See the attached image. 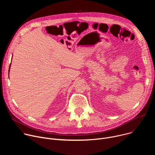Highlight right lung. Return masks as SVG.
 Segmentation results:
<instances>
[{"label": "right lung", "mask_w": 155, "mask_h": 155, "mask_svg": "<svg viewBox=\"0 0 155 155\" xmlns=\"http://www.w3.org/2000/svg\"><path fill=\"white\" fill-rule=\"evenodd\" d=\"M10 65H11V64H10ZM10 68H9V71H10ZM9 71H8V72H9Z\"/></svg>", "instance_id": "obj_1"}]
</instances>
